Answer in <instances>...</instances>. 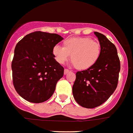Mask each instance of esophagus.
I'll list each match as a JSON object with an SVG mask.
<instances>
[{
    "label": "esophagus",
    "instance_id": "1",
    "mask_svg": "<svg viewBox=\"0 0 133 133\" xmlns=\"http://www.w3.org/2000/svg\"><path fill=\"white\" fill-rule=\"evenodd\" d=\"M69 72H70V71H69V70H68V69H64V75L68 74Z\"/></svg>",
    "mask_w": 133,
    "mask_h": 133
}]
</instances>
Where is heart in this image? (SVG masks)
Wrapping results in <instances>:
<instances>
[{
	"instance_id": "heart-1",
	"label": "heart",
	"mask_w": 133,
	"mask_h": 133,
	"mask_svg": "<svg viewBox=\"0 0 133 133\" xmlns=\"http://www.w3.org/2000/svg\"><path fill=\"white\" fill-rule=\"evenodd\" d=\"M52 53L59 64H64L71 55V60L76 69L87 70L98 61L101 48L99 43L89 37H72L63 42V47L54 46Z\"/></svg>"
}]
</instances>
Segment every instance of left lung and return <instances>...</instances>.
<instances>
[{"instance_id":"1","label":"left lung","mask_w":133,"mask_h":133,"mask_svg":"<svg viewBox=\"0 0 133 133\" xmlns=\"http://www.w3.org/2000/svg\"><path fill=\"white\" fill-rule=\"evenodd\" d=\"M101 53L92 67L76 72L72 86L75 99L82 107L94 108L102 105L116 89L121 62L117 50L104 35L95 31Z\"/></svg>"}]
</instances>
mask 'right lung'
I'll return each mask as SVG.
<instances>
[{"label": "right lung", "mask_w": 133, "mask_h": 133, "mask_svg": "<svg viewBox=\"0 0 133 133\" xmlns=\"http://www.w3.org/2000/svg\"><path fill=\"white\" fill-rule=\"evenodd\" d=\"M62 39L56 34L34 31L17 44L11 64L12 82L23 99L42 103L53 95L64 68L56 61L52 50Z\"/></svg>", "instance_id": "obj_1"}]
</instances>
